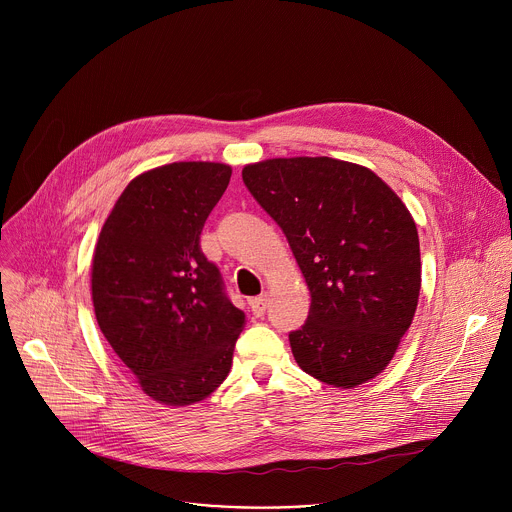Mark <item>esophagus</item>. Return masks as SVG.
<instances>
[{"mask_svg": "<svg viewBox=\"0 0 512 512\" xmlns=\"http://www.w3.org/2000/svg\"><path fill=\"white\" fill-rule=\"evenodd\" d=\"M249 306H251V312H253V316L261 318V316L265 314V310H267V296H259V298H253V300L249 302Z\"/></svg>", "mask_w": 512, "mask_h": 512, "instance_id": "obj_1", "label": "esophagus"}]
</instances>
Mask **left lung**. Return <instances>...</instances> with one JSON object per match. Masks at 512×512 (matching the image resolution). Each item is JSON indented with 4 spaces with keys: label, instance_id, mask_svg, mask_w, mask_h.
<instances>
[{
    "label": "left lung",
    "instance_id": "obj_1",
    "mask_svg": "<svg viewBox=\"0 0 512 512\" xmlns=\"http://www.w3.org/2000/svg\"><path fill=\"white\" fill-rule=\"evenodd\" d=\"M243 182L310 287L308 320L289 332L300 369L342 389L375 379L419 300V237L407 206L369 168L334 158L249 164Z\"/></svg>",
    "mask_w": 512,
    "mask_h": 512
}]
</instances>
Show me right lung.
Returning a JSON list of instances; mask_svg holds the SVG:
<instances>
[{
  "label": "right lung",
  "mask_w": 512,
  "mask_h": 512,
  "mask_svg": "<svg viewBox=\"0 0 512 512\" xmlns=\"http://www.w3.org/2000/svg\"><path fill=\"white\" fill-rule=\"evenodd\" d=\"M233 170L174 162L133 178L101 229L93 255L99 328L141 391L182 407L208 397L233 362L245 314L200 249L210 210Z\"/></svg>",
  "instance_id": "add662e5"
}]
</instances>
